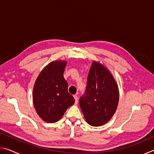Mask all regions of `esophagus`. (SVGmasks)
Wrapping results in <instances>:
<instances>
[{
  "instance_id": "esophagus-1",
  "label": "esophagus",
  "mask_w": 154,
  "mask_h": 154,
  "mask_svg": "<svg viewBox=\"0 0 154 154\" xmlns=\"http://www.w3.org/2000/svg\"><path fill=\"white\" fill-rule=\"evenodd\" d=\"M74 98L75 100V104L78 103V96L77 95H74Z\"/></svg>"
}]
</instances>
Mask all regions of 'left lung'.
<instances>
[{
	"mask_svg": "<svg viewBox=\"0 0 154 154\" xmlns=\"http://www.w3.org/2000/svg\"><path fill=\"white\" fill-rule=\"evenodd\" d=\"M118 101V87L113 77L103 65L93 62L86 89L79 98L85 120L93 126L105 124L113 117Z\"/></svg>",
	"mask_w": 154,
	"mask_h": 154,
	"instance_id": "obj_1",
	"label": "left lung"
}]
</instances>
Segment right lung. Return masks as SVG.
Wrapping results in <instances>:
<instances>
[{"label": "right lung", "instance_id": "right-lung-1", "mask_svg": "<svg viewBox=\"0 0 154 154\" xmlns=\"http://www.w3.org/2000/svg\"><path fill=\"white\" fill-rule=\"evenodd\" d=\"M66 62L54 61L46 66L36 79L33 88V103L40 118L49 123L60 119L75 103L68 92V83L64 78Z\"/></svg>", "mask_w": 154, "mask_h": 154}]
</instances>
